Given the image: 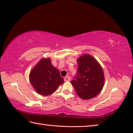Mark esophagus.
I'll return each mask as SVG.
<instances>
[{
	"label": "esophagus",
	"instance_id": "1",
	"mask_svg": "<svg viewBox=\"0 0 133 133\" xmlns=\"http://www.w3.org/2000/svg\"><path fill=\"white\" fill-rule=\"evenodd\" d=\"M70 79H71V78H70V76H66V77H65L64 78V80L65 82L70 81Z\"/></svg>",
	"mask_w": 133,
	"mask_h": 133
}]
</instances>
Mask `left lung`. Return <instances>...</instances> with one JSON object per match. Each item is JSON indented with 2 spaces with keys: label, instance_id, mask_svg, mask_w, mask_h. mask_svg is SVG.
Returning a JSON list of instances; mask_svg holds the SVG:
<instances>
[{
  "label": "left lung",
  "instance_id": "1",
  "mask_svg": "<svg viewBox=\"0 0 133 133\" xmlns=\"http://www.w3.org/2000/svg\"><path fill=\"white\" fill-rule=\"evenodd\" d=\"M77 63V73L71 84L80 98L84 100L93 98L100 93L104 85V76L102 67L89 55L80 57Z\"/></svg>",
  "mask_w": 133,
  "mask_h": 133
}]
</instances>
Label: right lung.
<instances>
[{
    "label": "right lung",
    "instance_id": "1",
    "mask_svg": "<svg viewBox=\"0 0 133 133\" xmlns=\"http://www.w3.org/2000/svg\"><path fill=\"white\" fill-rule=\"evenodd\" d=\"M29 78L37 93L43 96L51 94L64 82L58 70L52 66L49 58H43L36 65Z\"/></svg>",
    "mask_w": 133,
    "mask_h": 133
}]
</instances>
